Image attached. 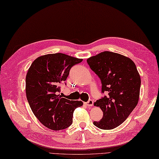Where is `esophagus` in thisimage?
Segmentation results:
<instances>
[{"label":"esophagus","mask_w":159,"mask_h":159,"mask_svg":"<svg viewBox=\"0 0 159 159\" xmlns=\"http://www.w3.org/2000/svg\"><path fill=\"white\" fill-rule=\"evenodd\" d=\"M84 104H85V106H88V107H89V106H93V100H89L88 102H85V103H84Z\"/></svg>","instance_id":"34e87169"}]
</instances>
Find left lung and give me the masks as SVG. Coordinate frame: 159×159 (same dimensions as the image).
Instances as JSON below:
<instances>
[{"mask_svg":"<svg viewBox=\"0 0 159 159\" xmlns=\"http://www.w3.org/2000/svg\"><path fill=\"white\" fill-rule=\"evenodd\" d=\"M90 68L102 82V92L108 93L94 103L103 117L93 124L103 130L120 125L139 102L141 80L135 63L119 53L104 51L87 59Z\"/></svg>","mask_w":159,"mask_h":159,"instance_id":"left-lung-1","label":"left lung"}]
</instances>
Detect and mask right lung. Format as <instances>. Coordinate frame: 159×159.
<instances>
[{"label":"right lung","instance_id":"add662e5","mask_svg":"<svg viewBox=\"0 0 159 159\" xmlns=\"http://www.w3.org/2000/svg\"><path fill=\"white\" fill-rule=\"evenodd\" d=\"M82 59L63 53L47 54L37 57L28 70L25 91L28 102L36 118L53 130L69 127L76 108L81 101L62 98L59 85L66 81L72 66Z\"/></svg>","mask_w":159,"mask_h":159}]
</instances>
